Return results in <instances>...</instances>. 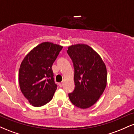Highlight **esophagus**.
Instances as JSON below:
<instances>
[{"mask_svg":"<svg viewBox=\"0 0 134 134\" xmlns=\"http://www.w3.org/2000/svg\"><path fill=\"white\" fill-rule=\"evenodd\" d=\"M63 84H64V83H63L62 82H60L59 84H58V86H59L60 87H62L63 86Z\"/></svg>","mask_w":134,"mask_h":134,"instance_id":"obj_1","label":"esophagus"}]
</instances>
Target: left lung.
Masks as SVG:
<instances>
[{
  "mask_svg": "<svg viewBox=\"0 0 134 134\" xmlns=\"http://www.w3.org/2000/svg\"><path fill=\"white\" fill-rule=\"evenodd\" d=\"M74 69L75 88L69 94L72 103L82 109L93 106L103 93L107 83V71L101 57L91 47L77 44L68 47Z\"/></svg>",
  "mask_w": 134,
  "mask_h": 134,
  "instance_id": "1",
  "label": "left lung"
}]
</instances>
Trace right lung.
Instances as JSON below:
<instances>
[{
    "instance_id": "obj_1",
    "label": "right lung",
    "mask_w": 134,
    "mask_h": 134,
    "mask_svg": "<svg viewBox=\"0 0 134 134\" xmlns=\"http://www.w3.org/2000/svg\"><path fill=\"white\" fill-rule=\"evenodd\" d=\"M62 46L43 42L24 58L19 70V84L24 97L33 107H40L53 98L57 86L52 67Z\"/></svg>"
}]
</instances>
